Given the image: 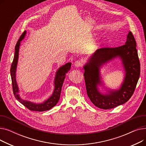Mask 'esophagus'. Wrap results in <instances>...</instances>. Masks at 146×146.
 I'll list each match as a JSON object with an SVG mask.
<instances>
[{
  "label": "esophagus",
  "mask_w": 146,
  "mask_h": 146,
  "mask_svg": "<svg viewBox=\"0 0 146 146\" xmlns=\"http://www.w3.org/2000/svg\"><path fill=\"white\" fill-rule=\"evenodd\" d=\"M82 63L83 62H82V61L81 60H76L75 62H74V66L75 67H80L82 66Z\"/></svg>",
  "instance_id": "1"
}]
</instances>
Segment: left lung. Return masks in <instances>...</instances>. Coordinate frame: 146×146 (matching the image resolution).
Returning a JSON list of instances; mask_svg holds the SVG:
<instances>
[{"label":"left lung","mask_w":146,"mask_h":146,"mask_svg":"<svg viewBox=\"0 0 146 146\" xmlns=\"http://www.w3.org/2000/svg\"><path fill=\"white\" fill-rule=\"evenodd\" d=\"M117 58L121 60L125 76L119 89L110 90L104 86L100 73V68ZM83 68L88 96L98 108L108 110L127 102L134 93L140 74L136 42L131 32H128L125 45L115 48L98 49L89 57ZM99 86L103 87L106 92L100 91Z\"/></svg>","instance_id":"left-lung-1"}]
</instances>
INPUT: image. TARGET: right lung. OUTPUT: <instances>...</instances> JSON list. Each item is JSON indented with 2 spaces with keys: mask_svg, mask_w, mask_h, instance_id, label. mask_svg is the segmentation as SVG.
Wrapping results in <instances>:
<instances>
[{
  "mask_svg": "<svg viewBox=\"0 0 146 146\" xmlns=\"http://www.w3.org/2000/svg\"><path fill=\"white\" fill-rule=\"evenodd\" d=\"M26 34L27 31H25L20 36L19 39L18 41L15 48V56L11 67V76L12 79L13 94L15 95V98H16L20 103H21L22 105H24L25 107H27V108L30 111L40 112L47 111L52 108V107L56 105V104L58 103L60 97L61 88H62L63 82L66 78V73H67V72H68V71L70 70L72 63H67L64 65L61 66L57 70L54 78V89L52 94L47 99H46L45 101H44L42 103L37 104L29 101L24 100V99L21 98L19 94V90L16 79V72L19 57V51L21 42L24 40V38L26 35Z\"/></svg>",
  "mask_w": 146,
  "mask_h": 146,
  "instance_id": "right-lung-1",
  "label": "right lung"
}]
</instances>
